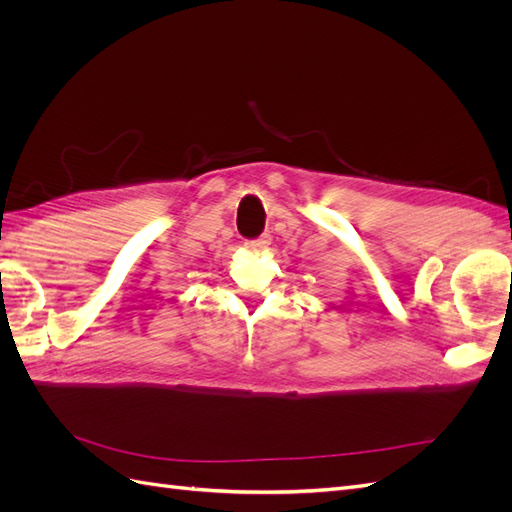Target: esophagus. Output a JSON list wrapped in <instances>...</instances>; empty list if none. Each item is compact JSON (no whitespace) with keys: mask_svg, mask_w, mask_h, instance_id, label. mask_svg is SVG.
I'll return each mask as SVG.
<instances>
[{"mask_svg":"<svg viewBox=\"0 0 512 512\" xmlns=\"http://www.w3.org/2000/svg\"><path fill=\"white\" fill-rule=\"evenodd\" d=\"M269 245V239L267 237H262V239H252V241H245V247L250 252H262L265 250V247Z\"/></svg>","mask_w":512,"mask_h":512,"instance_id":"obj_1","label":"esophagus"}]
</instances>
